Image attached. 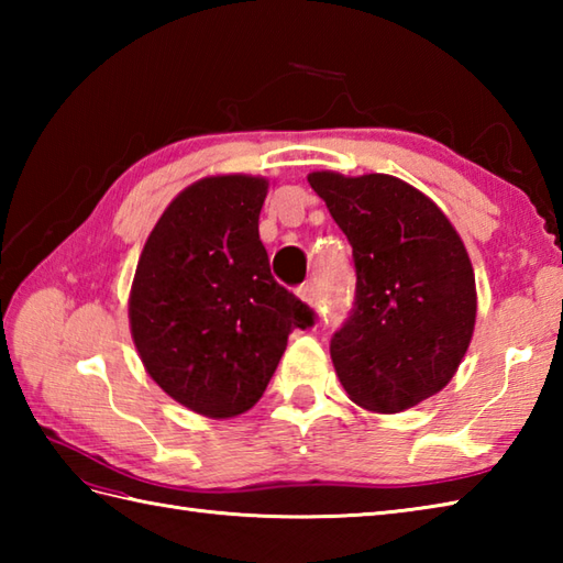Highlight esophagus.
<instances>
[{
    "label": "esophagus",
    "instance_id": "obj_1",
    "mask_svg": "<svg viewBox=\"0 0 563 563\" xmlns=\"http://www.w3.org/2000/svg\"><path fill=\"white\" fill-rule=\"evenodd\" d=\"M297 297H300V300H302L305 305H309V307H317V305H319V290L314 288L312 283L302 285V288L297 290Z\"/></svg>",
    "mask_w": 563,
    "mask_h": 563
}]
</instances>
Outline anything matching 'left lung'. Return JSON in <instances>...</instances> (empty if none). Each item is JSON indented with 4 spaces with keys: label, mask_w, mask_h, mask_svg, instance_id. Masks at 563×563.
<instances>
[{
    "label": "left lung",
    "mask_w": 563,
    "mask_h": 563,
    "mask_svg": "<svg viewBox=\"0 0 563 563\" xmlns=\"http://www.w3.org/2000/svg\"><path fill=\"white\" fill-rule=\"evenodd\" d=\"M309 186L349 236L355 307L331 361L349 399L399 413L457 373L476 321V285L457 230L433 200L389 174L312 172Z\"/></svg>",
    "instance_id": "obj_1"
}]
</instances>
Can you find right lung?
<instances>
[{
	"label": "right lung",
	"instance_id": "add662e5",
	"mask_svg": "<svg viewBox=\"0 0 563 563\" xmlns=\"http://www.w3.org/2000/svg\"><path fill=\"white\" fill-rule=\"evenodd\" d=\"M268 178L206 176L178 194L142 249L128 317L147 375L208 418L249 411L292 329L312 312L273 280L258 239Z\"/></svg>",
	"mask_w": 563,
	"mask_h": 563
}]
</instances>
